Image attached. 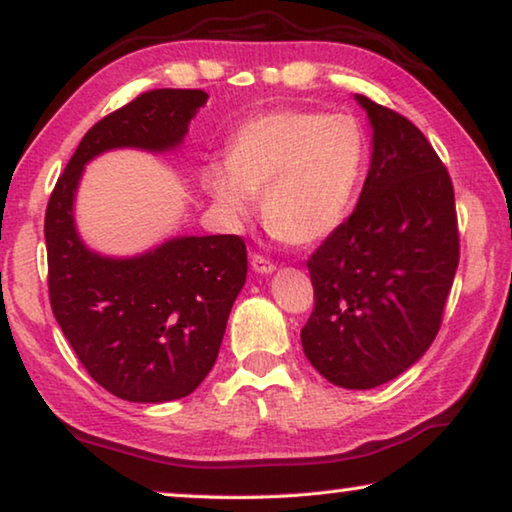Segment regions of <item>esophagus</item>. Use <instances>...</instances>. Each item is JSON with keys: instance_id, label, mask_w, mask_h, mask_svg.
Returning a JSON list of instances; mask_svg holds the SVG:
<instances>
[{"instance_id": "1", "label": "esophagus", "mask_w": 512, "mask_h": 512, "mask_svg": "<svg viewBox=\"0 0 512 512\" xmlns=\"http://www.w3.org/2000/svg\"><path fill=\"white\" fill-rule=\"evenodd\" d=\"M250 266H253V271L259 275H271L275 271V264L271 262V259H266L262 255H253V259H250Z\"/></svg>"}]
</instances>
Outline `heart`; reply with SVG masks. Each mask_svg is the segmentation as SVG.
<instances>
[{"mask_svg":"<svg viewBox=\"0 0 512 512\" xmlns=\"http://www.w3.org/2000/svg\"><path fill=\"white\" fill-rule=\"evenodd\" d=\"M367 168V136L346 113L278 109L234 129L225 166L202 170V189L227 221L246 223L262 198L275 239L312 246L344 223Z\"/></svg>","mask_w":512,"mask_h":512,"instance_id":"1","label":"heart"}]
</instances>
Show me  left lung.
<instances>
[{"label": "left lung", "instance_id": "left-lung-1", "mask_svg": "<svg viewBox=\"0 0 512 512\" xmlns=\"http://www.w3.org/2000/svg\"><path fill=\"white\" fill-rule=\"evenodd\" d=\"M371 125V164L348 221L307 262L314 312L300 330L312 367L346 389L408 371L440 330L458 269L451 177L426 136L355 95Z\"/></svg>", "mask_w": 512, "mask_h": 512}]
</instances>
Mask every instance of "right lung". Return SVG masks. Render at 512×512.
<instances>
[{
  "instance_id": "obj_1",
  "label": "right lung",
  "mask_w": 512,
  "mask_h": 512,
  "mask_svg": "<svg viewBox=\"0 0 512 512\" xmlns=\"http://www.w3.org/2000/svg\"><path fill=\"white\" fill-rule=\"evenodd\" d=\"M205 91L159 88L88 129L45 212L54 319L97 385L125 401L189 396L218 358L227 316L246 285V243L234 234L164 239L116 257L81 239L75 202L84 168L113 150H180Z\"/></svg>"
}]
</instances>
